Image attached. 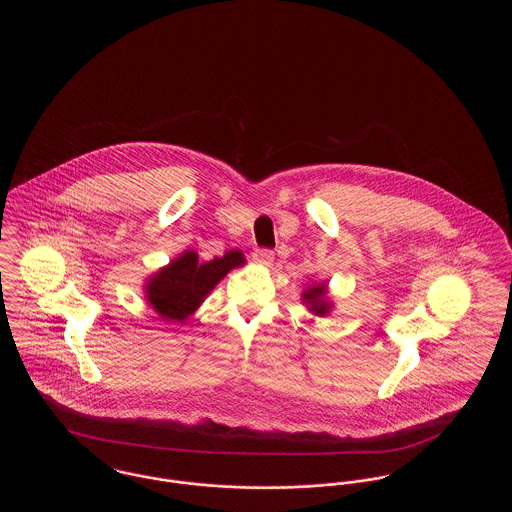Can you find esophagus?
<instances>
[{
    "instance_id": "esophagus-1",
    "label": "esophagus",
    "mask_w": 512,
    "mask_h": 512,
    "mask_svg": "<svg viewBox=\"0 0 512 512\" xmlns=\"http://www.w3.org/2000/svg\"><path fill=\"white\" fill-rule=\"evenodd\" d=\"M253 261L261 267H268L274 261V253L270 249H255L253 251Z\"/></svg>"
}]
</instances>
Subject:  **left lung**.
<instances>
[{
	"mask_svg": "<svg viewBox=\"0 0 512 512\" xmlns=\"http://www.w3.org/2000/svg\"><path fill=\"white\" fill-rule=\"evenodd\" d=\"M326 286H313V288H309V290H305L303 293V301L307 303V307L318 315V317H324L326 313H328V309H330V303L326 301Z\"/></svg>",
	"mask_w": 512,
	"mask_h": 512,
	"instance_id": "obj_1",
	"label": "left lung"
}]
</instances>
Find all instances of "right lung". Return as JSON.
<instances>
[{
	"instance_id": "add662e5",
	"label": "right lung",
	"mask_w": 512,
	"mask_h": 512,
	"mask_svg": "<svg viewBox=\"0 0 512 512\" xmlns=\"http://www.w3.org/2000/svg\"><path fill=\"white\" fill-rule=\"evenodd\" d=\"M244 263L242 251H228L224 257L203 265L197 263L192 251L184 253L149 280L147 299L161 317L182 322L194 313L203 297L219 284L228 270Z\"/></svg>"
}]
</instances>
